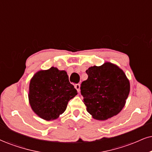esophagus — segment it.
I'll return each instance as SVG.
<instances>
[{"label": "esophagus", "mask_w": 152, "mask_h": 152, "mask_svg": "<svg viewBox=\"0 0 152 152\" xmlns=\"http://www.w3.org/2000/svg\"><path fill=\"white\" fill-rule=\"evenodd\" d=\"M75 88L77 89V92H80V84H76V85H75Z\"/></svg>", "instance_id": "obj_1"}]
</instances>
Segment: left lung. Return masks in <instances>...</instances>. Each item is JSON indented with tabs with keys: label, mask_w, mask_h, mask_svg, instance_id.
Masks as SVG:
<instances>
[{
	"label": "left lung",
	"mask_w": 152,
	"mask_h": 152,
	"mask_svg": "<svg viewBox=\"0 0 152 152\" xmlns=\"http://www.w3.org/2000/svg\"><path fill=\"white\" fill-rule=\"evenodd\" d=\"M88 79L80 90L87 110L94 119L105 121L117 115L124 107L130 92V82L117 65L106 63L86 71Z\"/></svg>",
	"instance_id": "left-lung-1"
}]
</instances>
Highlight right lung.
<instances>
[{"label":"right lung","instance_id":"obj_1","mask_svg":"<svg viewBox=\"0 0 152 152\" xmlns=\"http://www.w3.org/2000/svg\"><path fill=\"white\" fill-rule=\"evenodd\" d=\"M77 94L65 70L52 67L37 72L29 84V99L32 110L42 118L56 119Z\"/></svg>","mask_w":152,"mask_h":152}]
</instances>
